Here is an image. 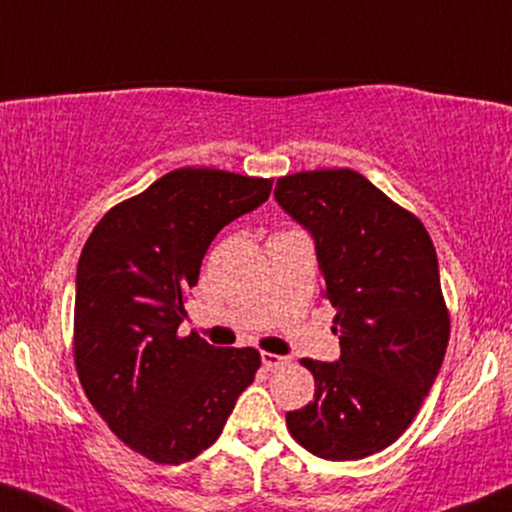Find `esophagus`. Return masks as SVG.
Returning a JSON list of instances; mask_svg holds the SVG:
<instances>
[{
    "instance_id": "esophagus-1",
    "label": "esophagus",
    "mask_w": 512,
    "mask_h": 512,
    "mask_svg": "<svg viewBox=\"0 0 512 512\" xmlns=\"http://www.w3.org/2000/svg\"><path fill=\"white\" fill-rule=\"evenodd\" d=\"M286 362H288V357H283V355L262 353V365H264V369H269V372H276V369H281Z\"/></svg>"
}]
</instances>
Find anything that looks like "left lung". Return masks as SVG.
Wrapping results in <instances>:
<instances>
[{
	"label": "left lung",
	"instance_id": "left-lung-1",
	"mask_svg": "<svg viewBox=\"0 0 512 512\" xmlns=\"http://www.w3.org/2000/svg\"><path fill=\"white\" fill-rule=\"evenodd\" d=\"M274 197L315 238L341 341L336 362L300 360L315 400L286 412L288 432L317 458H367L410 427L446 355L451 319L434 243L353 169L283 176Z\"/></svg>",
	"mask_w": 512,
	"mask_h": 512
}]
</instances>
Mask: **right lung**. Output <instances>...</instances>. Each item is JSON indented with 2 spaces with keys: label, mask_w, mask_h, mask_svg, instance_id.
<instances>
[{
  "label": "right lung",
  "mask_w": 512,
  "mask_h": 512,
  "mask_svg": "<svg viewBox=\"0 0 512 512\" xmlns=\"http://www.w3.org/2000/svg\"><path fill=\"white\" fill-rule=\"evenodd\" d=\"M272 178L176 169L109 209L78 260L73 357L92 408L135 453L193 460L255 381V348L178 336L214 236L272 193Z\"/></svg>",
  "instance_id": "1"
}]
</instances>
